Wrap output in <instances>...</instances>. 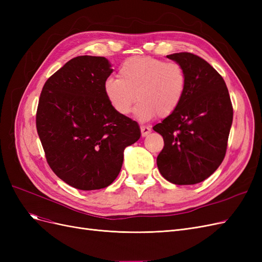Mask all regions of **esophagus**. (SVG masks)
Here are the masks:
<instances>
[{
    "instance_id": "obj_1",
    "label": "esophagus",
    "mask_w": 262,
    "mask_h": 262,
    "mask_svg": "<svg viewBox=\"0 0 262 262\" xmlns=\"http://www.w3.org/2000/svg\"><path fill=\"white\" fill-rule=\"evenodd\" d=\"M149 132H150V128H148V126H146V125H141L142 137H146Z\"/></svg>"
}]
</instances>
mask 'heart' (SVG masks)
<instances>
[{"mask_svg":"<svg viewBox=\"0 0 262 262\" xmlns=\"http://www.w3.org/2000/svg\"><path fill=\"white\" fill-rule=\"evenodd\" d=\"M185 68L176 61L133 55L119 67L118 77H108L104 91L116 112L126 116L137 101L136 116L149 120L176 112L187 90Z\"/></svg>","mask_w":262,"mask_h":262,"instance_id":"heart-1","label":"heart"}]
</instances>
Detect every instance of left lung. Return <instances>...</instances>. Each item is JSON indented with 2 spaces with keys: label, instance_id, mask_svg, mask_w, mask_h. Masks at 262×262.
I'll return each mask as SVG.
<instances>
[{
  "label": "left lung",
  "instance_id": "1",
  "mask_svg": "<svg viewBox=\"0 0 262 262\" xmlns=\"http://www.w3.org/2000/svg\"><path fill=\"white\" fill-rule=\"evenodd\" d=\"M167 58L185 68L188 82L176 112L153 126L164 139L157 167L171 184H199L224 160L233 105L223 77L204 59L190 52Z\"/></svg>",
  "mask_w": 262,
  "mask_h": 262
}]
</instances>
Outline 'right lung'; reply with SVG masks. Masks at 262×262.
I'll list each match as a JSON object with an SVG mask.
<instances>
[{
  "label": "right lung",
  "mask_w": 262,
  "mask_h": 262,
  "mask_svg": "<svg viewBox=\"0 0 262 262\" xmlns=\"http://www.w3.org/2000/svg\"><path fill=\"white\" fill-rule=\"evenodd\" d=\"M112 73L106 58L80 55L47 80L39 97L36 126L47 163L76 189L112 185L124 148L141 137L138 122L107 100L104 84Z\"/></svg>",
  "instance_id": "1"
}]
</instances>
